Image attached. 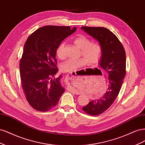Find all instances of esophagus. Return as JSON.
I'll use <instances>...</instances> for the list:
<instances>
[{
  "instance_id": "esophagus-1",
  "label": "esophagus",
  "mask_w": 145,
  "mask_h": 145,
  "mask_svg": "<svg viewBox=\"0 0 145 145\" xmlns=\"http://www.w3.org/2000/svg\"><path fill=\"white\" fill-rule=\"evenodd\" d=\"M66 78H67V80H68V81H70L71 80H74V77L72 75V74H67V76H66Z\"/></svg>"
}]
</instances>
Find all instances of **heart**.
Returning a JSON list of instances; mask_svg holds the SVG:
<instances>
[{"label":"heart","instance_id":"1","mask_svg":"<svg viewBox=\"0 0 145 145\" xmlns=\"http://www.w3.org/2000/svg\"><path fill=\"white\" fill-rule=\"evenodd\" d=\"M75 45L81 50L80 56L84 58L77 60L69 59L61 65L60 69L63 72L71 73L77 71L82 67L88 63L89 65L98 64L102 59L103 48L98 42H91V39L83 35H78L72 39ZM65 43H61L56 49V55L60 59L65 58Z\"/></svg>","mask_w":145,"mask_h":145}]
</instances>
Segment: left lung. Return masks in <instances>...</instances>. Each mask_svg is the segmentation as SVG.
<instances>
[{
    "instance_id": "obj_1",
    "label": "left lung",
    "mask_w": 145,
    "mask_h": 145,
    "mask_svg": "<svg viewBox=\"0 0 145 145\" xmlns=\"http://www.w3.org/2000/svg\"><path fill=\"white\" fill-rule=\"evenodd\" d=\"M81 28L102 45L103 54L100 66L108 75V89L105 94L82 108L88 114L98 116L111 106L119 93L126 75V52L118 39L108 29L90 27Z\"/></svg>"
}]
</instances>
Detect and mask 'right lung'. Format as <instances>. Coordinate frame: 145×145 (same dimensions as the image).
<instances>
[{
	"instance_id": "add662e5",
	"label": "right lung",
	"mask_w": 145,
	"mask_h": 145,
	"mask_svg": "<svg viewBox=\"0 0 145 145\" xmlns=\"http://www.w3.org/2000/svg\"><path fill=\"white\" fill-rule=\"evenodd\" d=\"M77 28L48 25L39 28L28 37L20 60L22 86L29 104L45 112L57 104L65 89L60 78L52 77L57 72L56 49Z\"/></svg>"
}]
</instances>
